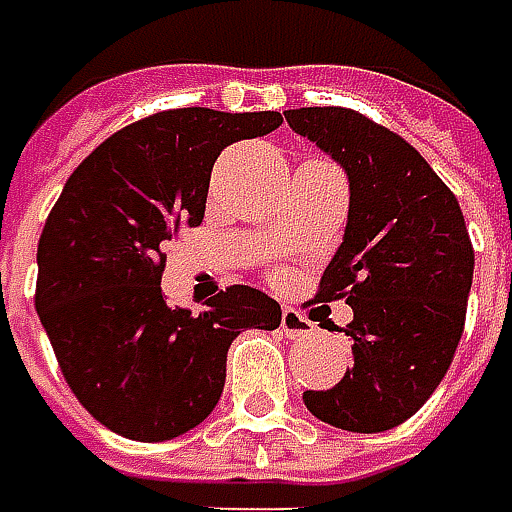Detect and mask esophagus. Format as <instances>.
I'll return each instance as SVG.
<instances>
[{
  "label": "esophagus",
  "mask_w": 512,
  "mask_h": 512,
  "mask_svg": "<svg viewBox=\"0 0 512 512\" xmlns=\"http://www.w3.org/2000/svg\"><path fill=\"white\" fill-rule=\"evenodd\" d=\"M282 331L291 340H302V337H311L314 334V322L308 320L305 314H299L296 308L285 305V311H282Z\"/></svg>",
  "instance_id": "obj_1"
}]
</instances>
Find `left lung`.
<instances>
[{"label":"left lung","mask_w":512,"mask_h":512,"mask_svg":"<svg viewBox=\"0 0 512 512\" xmlns=\"http://www.w3.org/2000/svg\"><path fill=\"white\" fill-rule=\"evenodd\" d=\"M288 126L348 175V224L314 302L345 299L354 366L305 392L314 418L386 432L412 418L444 380L467 320L475 253L458 198L397 132L354 109H288Z\"/></svg>","instance_id":"8db88e82"}]
</instances>
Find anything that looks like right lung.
<instances>
[{"label":"right lung","mask_w":512,"mask_h":512,"mask_svg":"<svg viewBox=\"0 0 512 512\" xmlns=\"http://www.w3.org/2000/svg\"><path fill=\"white\" fill-rule=\"evenodd\" d=\"M279 126V112L169 109L106 138L65 181L39 236L34 299L65 383L106 429L190 432L216 409L230 343L279 328V302L247 285L198 314L161 294L164 244L201 224L221 149Z\"/></svg>","instance_id":"1"}]
</instances>
